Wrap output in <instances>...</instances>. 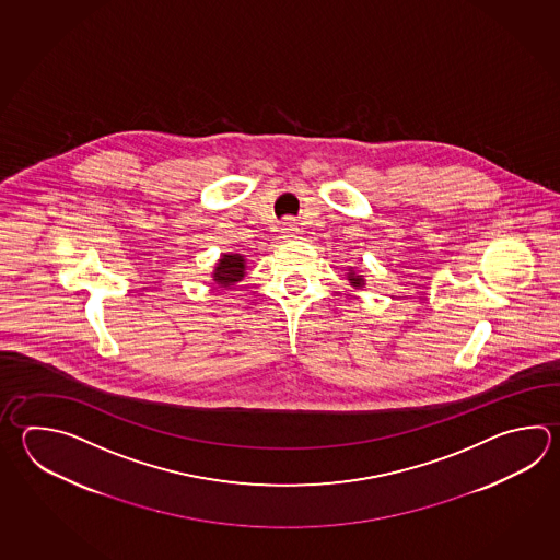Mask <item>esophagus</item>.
<instances>
[{"instance_id":"34e87169","label":"esophagus","mask_w":560,"mask_h":560,"mask_svg":"<svg viewBox=\"0 0 560 560\" xmlns=\"http://www.w3.org/2000/svg\"><path fill=\"white\" fill-rule=\"evenodd\" d=\"M281 233H283V237H287V240H298L299 233H301L298 221L295 219H285Z\"/></svg>"}]
</instances>
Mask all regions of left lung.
Segmentation results:
<instances>
[{
	"label": "left lung",
	"instance_id": "obj_1",
	"mask_svg": "<svg viewBox=\"0 0 560 560\" xmlns=\"http://www.w3.org/2000/svg\"><path fill=\"white\" fill-rule=\"evenodd\" d=\"M347 279H349V283H351L354 289H363V287H365V277H363V275H357V271H354L353 267L349 269Z\"/></svg>",
	"mask_w": 560,
	"mask_h": 560
}]
</instances>
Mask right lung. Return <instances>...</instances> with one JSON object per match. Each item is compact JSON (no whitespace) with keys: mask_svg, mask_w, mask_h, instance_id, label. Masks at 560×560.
<instances>
[{"mask_svg":"<svg viewBox=\"0 0 560 560\" xmlns=\"http://www.w3.org/2000/svg\"><path fill=\"white\" fill-rule=\"evenodd\" d=\"M245 257L240 253H223L221 259L215 262L213 269V281L223 289H231L235 283H240L241 279L245 277Z\"/></svg>","mask_w":560,"mask_h":560,"instance_id":"right-lung-1","label":"right lung"}]
</instances>
